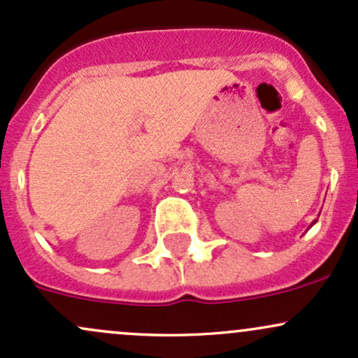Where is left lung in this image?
I'll return each mask as SVG.
<instances>
[{
	"mask_svg": "<svg viewBox=\"0 0 358 358\" xmlns=\"http://www.w3.org/2000/svg\"><path fill=\"white\" fill-rule=\"evenodd\" d=\"M315 223H316V220H315V222H313V223H311V224H315Z\"/></svg>",
	"mask_w": 358,
	"mask_h": 358,
	"instance_id": "obj_1",
	"label": "left lung"
}]
</instances>
